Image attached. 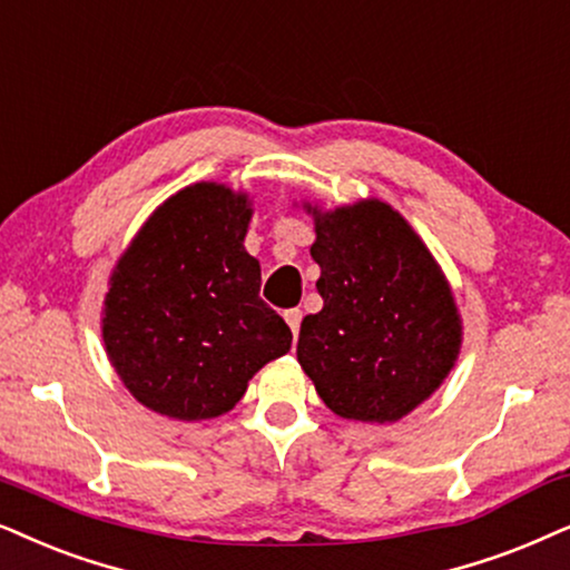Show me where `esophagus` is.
I'll list each match as a JSON object with an SVG mask.
<instances>
[{
    "mask_svg": "<svg viewBox=\"0 0 570 570\" xmlns=\"http://www.w3.org/2000/svg\"><path fill=\"white\" fill-rule=\"evenodd\" d=\"M301 320H303V312H301V308H287V312H285V322H287V327L293 330V335H298Z\"/></svg>",
    "mask_w": 570,
    "mask_h": 570,
    "instance_id": "esophagus-1",
    "label": "esophagus"
}]
</instances>
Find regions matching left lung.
I'll return each mask as SVG.
<instances>
[{"label":"left lung","instance_id":"8db88e82","mask_svg":"<svg viewBox=\"0 0 570 570\" xmlns=\"http://www.w3.org/2000/svg\"><path fill=\"white\" fill-rule=\"evenodd\" d=\"M312 258L324 306L301 322L303 372L337 416L403 419L440 387L461 345L440 267L382 202L316 214Z\"/></svg>","mask_w":570,"mask_h":570}]
</instances>
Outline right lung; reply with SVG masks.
I'll return each instance as SVG.
<instances>
[{
    "instance_id": "right-lung-1",
    "label": "right lung",
    "mask_w": 570,
    "mask_h": 570,
    "mask_svg": "<svg viewBox=\"0 0 570 570\" xmlns=\"http://www.w3.org/2000/svg\"><path fill=\"white\" fill-rule=\"evenodd\" d=\"M246 196L198 183L167 198L117 264L105 301L109 358L146 409L196 421L230 411L293 332L262 301L243 248Z\"/></svg>"
}]
</instances>
